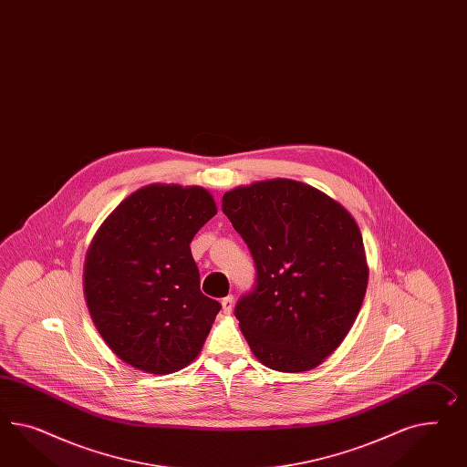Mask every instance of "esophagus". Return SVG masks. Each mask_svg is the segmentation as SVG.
<instances>
[{
    "label": "esophagus",
    "instance_id": "esophagus-1",
    "mask_svg": "<svg viewBox=\"0 0 467 467\" xmlns=\"http://www.w3.org/2000/svg\"><path fill=\"white\" fill-rule=\"evenodd\" d=\"M221 304H223V311H224L226 315H231V313H233V307H234V297H233V296H226V297L221 301Z\"/></svg>",
    "mask_w": 467,
    "mask_h": 467
}]
</instances>
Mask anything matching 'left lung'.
Returning a JSON list of instances; mask_svg holds the SVG:
<instances>
[{"instance_id": "obj_1", "label": "left lung", "mask_w": 467, "mask_h": 467, "mask_svg": "<svg viewBox=\"0 0 467 467\" xmlns=\"http://www.w3.org/2000/svg\"><path fill=\"white\" fill-rule=\"evenodd\" d=\"M223 213L252 253L256 278L234 306L254 357L303 372L338 348L367 289L360 229L323 192L277 178L226 192Z\"/></svg>"}]
</instances>
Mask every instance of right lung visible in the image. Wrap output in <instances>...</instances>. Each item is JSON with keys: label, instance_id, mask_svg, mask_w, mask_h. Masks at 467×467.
Returning a JSON list of instances; mask_svg holds the SVG:
<instances>
[{"label": "right lung", "instance_id": "add662e5", "mask_svg": "<svg viewBox=\"0 0 467 467\" xmlns=\"http://www.w3.org/2000/svg\"><path fill=\"white\" fill-rule=\"evenodd\" d=\"M215 213L201 187L150 185L99 229L85 296L101 338L129 366L170 374L201 352L221 304L202 294L190 243Z\"/></svg>", "mask_w": 467, "mask_h": 467}]
</instances>
